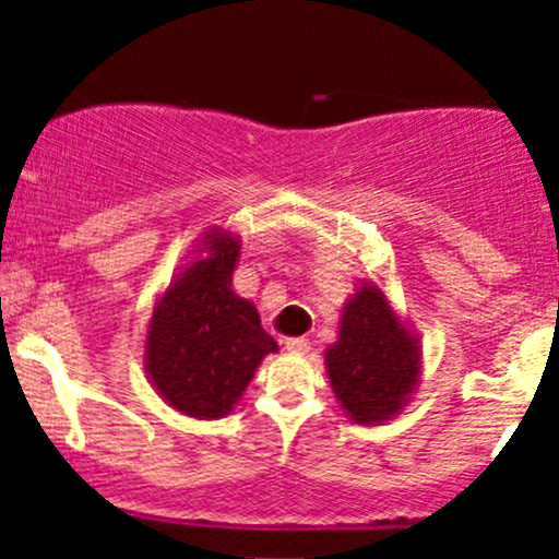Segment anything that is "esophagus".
<instances>
[{
	"label": "esophagus",
	"instance_id": "34e87169",
	"mask_svg": "<svg viewBox=\"0 0 559 559\" xmlns=\"http://www.w3.org/2000/svg\"><path fill=\"white\" fill-rule=\"evenodd\" d=\"M286 349L294 352V355H305V352H310V338H305V336L286 338Z\"/></svg>",
	"mask_w": 559,
	"mask_h": 559
}]
</instances>
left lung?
<instances>
[{
    "instance_id": "obj_1",
    "label": "left lung",
    "mask_w": 559,
    "mask_h": 559,
    "mask_svg": "<svg viewBox=\"0 0 559 559\" xmlns=\"http://www.w3.org/2000/svg\"><path fill=\"white\" fill-rule=\"evenodd\" d=\"M418 333L396 316L386 294L362 281L346 299L338 338L325 349V373L346 418L381 426L400 415L420 381Z\"/></svg>"
}]
</instances>
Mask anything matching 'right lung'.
I'll return each instance as SVG.
<instances>
[{
	"mask_svg": "<svg viewBox=\"0 0 559 559\" xmlns=\"http://www.w3.org/2000/svg\"><path fill=\"white\" fill-rule=\"evenodd\" d=\"M191 254L155 301L144 370L173 409L217 420L234 409L262 357L278 352V344L260 325L258 307L230 288L239 236L207 228Z\"/></svg>",
	"mask_w": 559,
	"mask_h": 559,
	"instance_id": "add662e5",
	"label": "right lung"
}]
</instances>
